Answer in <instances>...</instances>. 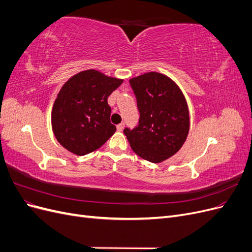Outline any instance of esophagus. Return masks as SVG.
Returning a JSON list of instances; mask_svg holds the SVG:
<instances>
[{
  "label": "esophagus",
  "instance_id": "obj_1",
  "mask_svg": "<svg viewBox=\"0 0 252 252\" xmlns=\"http://www.w3.org/2000/svg\"><path fill=\"white\" fill-rule=\"evenodd\" d=\"M124 127H125V124L124 123H121V124H119L118 126H117V129L119 131H122L124 129Z\"/></svg>",
  "mask_w": 252,
  "mask_h": 252
}]
</instances>
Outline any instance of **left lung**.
Listing matches in <instances>:
<instances>
[{"instance_id": "8db88e82", "label": "left lung", "mask_w": 252, "mask_h": 252, "mask_svg": "<svg viewBox=\"0 0 252 252\" xmlns=\"http://www.w3.org/2000/svg\"><path fill=\"white\" fill-rule=\"evenodd\" d=\"M139 123L124 133L142 158L159 163L181 149L189 131V112L184 95L166 75L149 72L131 79Z\"/></svg>"}]
</instances>
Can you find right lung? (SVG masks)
Segmentation results:
<instances>
[{"instance_id": "right-lung-1", "label": "right lung", "mask_w": 252, "mask_h": 252, "mask_svg": "<svg viewBox=\"0 0 252 252\" xmlns=\"http://www.w3.org/2000/svg\"><path fill=\"white\" fill-rule=\"evenodd\" d=\"M122 83L123 80L93 69L75 74L65 83L51 116L53 133L64 148L85 156L102 147L116 132L107 98Z\"/></svg>"}]
</instances>
